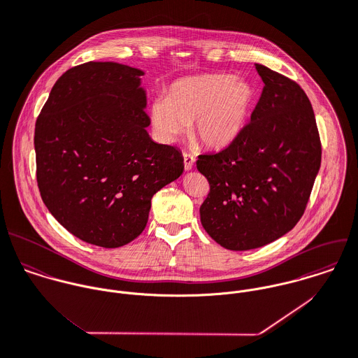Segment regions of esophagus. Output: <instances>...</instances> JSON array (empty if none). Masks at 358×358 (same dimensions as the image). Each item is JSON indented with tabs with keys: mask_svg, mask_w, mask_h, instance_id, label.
I'll return each mask as SVG.
<instances>
[{
	"mask_svg": "<svg viewBox=\"0 0 358 358\" xmlns=\"http://www.w3.org/2000/svg\"><path fill=\"white\" fill-rule=\"evenodd\" d=\"M194 161H196V158H194L192 154L183 152V162H185V169H186V171H190V169L193 168Z\"/></svg>",
	"mask_w": 358,
	"mask_h": 358,
	"instance_id": "obj_1",
	"label": "esophagus"
}]
</instances>
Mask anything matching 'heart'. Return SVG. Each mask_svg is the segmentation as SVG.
<instances>
[{
  "instance_id": "1",
  "label": "heart",
  "mask_w": 358,
  "mask_h": 358,
  "mask_svg": "<svg viewBox=\"0 0 358 358\" xmlns=\"http://www.w3.org/2000/svg\"><path fill=\"white\" fill-rule=\"evenodd\" d=\"M252 89L231 75H200L173 82L166 97L150 106L158 138L175 141L193 122L194 136L207 147H224L240 131L252 103Z\"/></svg>"
}]
</instances>
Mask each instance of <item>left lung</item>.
<instances>
[{
    "instance_id": "left-lung-1",
    "label": "left lung",
    "mask_w": 358,
    "mask_h": 358,
    "mask_svg": "<svg viewBox=\"0 0 358 358\" xmlns=\"http://www.w3.org/2000/svg\"><path fill=\"white\" fill-rule=\"evenodd\" d=\"M261 97L224 150L199 155L210 183L200 207L206 232L244 251L282 238L303 217L321 166V140L311 103L292 79L255 64Z\"/></svg>"
}]
</instances>
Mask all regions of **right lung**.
Here are the masks:
<instances>
[{
  "label": "right lung",
  "mask_w": 358,
  "mask_h": 358,
  "mask_svg": "<svg viewBox=\"0 0 358 358\" xmlns=\"http://www.w3.org/2000/svg\"><path fill=\"white\" fill-rule=\"evenodd\" d=\"M144 72L86 62L54 85L34 129L37 185L73 236L106 248L145 228L152 196L183 172L182 152L151 140Z\"/></svg>",
  "instance_id": "obj_1"
}]
</instances>
